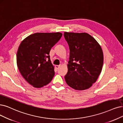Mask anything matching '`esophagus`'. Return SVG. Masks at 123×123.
I'll list each match as a JSON object with an SVG mask.
<instances>
[{
  "label": "esophagus",
  "instance_id": "1",
  "mask_svg": "<svg viewBox=\"0 0 123 123\" xmlns=\"http://www.w3.org/2000/svg\"><path fill=\"white\" fill-rule=\"evenodd\" d=\"M60 65H55V68H56L57 70H58L59 68H60Z\"/></svg>",
  "mask_w": 123,
  "mask_h": 123
}]
</instances>
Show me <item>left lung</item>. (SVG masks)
Listing matches in <instances>:
<instances>
[{
  "label": "left lung",
  "mask_w": 123,
  "mask_h": 123,
  "mask_svg": "<svg viewBox=\"0 0 123 123\" xmlns=\"http://www.w3.org/2000/svg\"><path fill=\"white\" fill-rule=\"evenodd\" d=\"M70 48L67 84L73 89L83 90L97 80L104 62L102 49L95 39L86 33L65 32Z\"/></svg>",
  "instance_id": "8db88e82"
}]
</instances>
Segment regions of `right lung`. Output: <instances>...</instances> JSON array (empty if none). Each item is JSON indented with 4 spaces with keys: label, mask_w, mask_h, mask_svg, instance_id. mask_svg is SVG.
I'll return each instance as SVG.
<instances>
[{
    "label": "right lung",
    "mask_w": 123,
    "mask_h": 123,
    "mask_svg": "<svg viewBox=\"0 0 123 123\" xmlns=\"http://www.w3.org/2000/svg\"><path fill=\"white\" fill-rule=\"evenodd\" d=\"M61 33H36L28 36L18 48L17 62L21 75L30 84L40 88L55 75L49 52L61 39Z\"/></svg>",
    "instance_id": "add662e5"
}]
</instances>
